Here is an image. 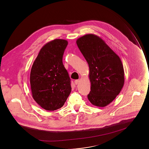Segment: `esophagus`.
Listing matches in <instances>:
<instances>
[{
	"label": "esophagus",
	"instance_id": "34e87169",
	"mask_svg": "<svg viewBox=\"0 0 149 149\" xmlns=\"http://www.w3.org/2000/svg\"><path fill=\"white\" fill-rule=\"evenodd\" d=\"M75 84H76V85H77L78 83H79V80H75Z\"/></svg>",
	"mask_w": 149,
	"mask_h": 149
}]
</instances>
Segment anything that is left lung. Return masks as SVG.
<instances>
[{
  "instance_id": "8db88e82",
  "label": "left lung",
  "mask_w": 149,
  "mask_h": 149,
  "mask_svg": "<svg viewBox=\"0 0 149 149\" xmlns=\"http://www.w3.org/2000/svg\"><path fill=\"white\" fill-rule=\"evenodd\" d=\"M77 44L89 67L91 91L88 98L94 106H107L124 85V69L120 58L98 36L85 35L78 38Z\"/></svg>"
}]
</instances>
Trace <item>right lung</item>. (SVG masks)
I'll list each match as a JSON object with an SVG mask.
<instances>
[{"instance_id": "1", "label": "right lung", "mask_w": 149, "mask_h": 149, "mask_svg": "<svg viewBox=\"0 0 149 149\" xmlns=\"http://www.w3.org/2000/svg\"><path fill=\"white\" fill-rule=\"evenodd\" d=\"M68 44L63 39L47 43L40 51L31 68L32 97L38 105L47 111L61 108L71 93V80L63 63Z\"/></svg>"}]
</instances>
